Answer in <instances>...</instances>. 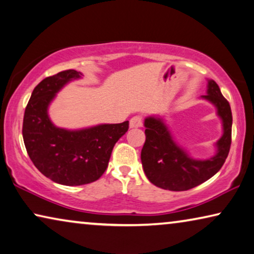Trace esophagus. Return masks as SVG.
<instances>
[{"label": "esophagus", "mask_w": 254, "mask_h": 254, "mask_svg": "<svg viewBox=\"0 0 254 254\" xmlns=\"http://www.w3.org/2000/svg\"><path fill=\"white\" fill-rule=\"evenodd\" d=\"M142 126V120L140 116H133L130 120V127L131 128H135V127H140Z\"/></svg>", "instance_id": "34e87169"}]
</instances>
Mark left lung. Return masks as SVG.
Segmentation results:
<instances>
[{"label": "left lung", "mask_w": 254, "mask_h": 254, "mask_svg": "<svg viewBox=\"0 0 254 254\" xmlns=\"http://www.w3.org/2000/svg\"><path fill=\"white\" fill-rule=\"evenodd\" d=\"M200 98L214 106L222 126V135L214 143L215 153L205 160L191 157L178 145L163 116H148L143 121L146 141L141 163L155 186L172 191L188 190L209 180L224 165L232 143V109L213 79H207L206 94Z\"/></svg>", "instance_id": "left-lung-1"}]
</instances>
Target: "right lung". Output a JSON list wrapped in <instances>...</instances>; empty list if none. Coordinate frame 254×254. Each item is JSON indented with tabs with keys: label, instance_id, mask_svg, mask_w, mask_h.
Returning <instances> with one entry per match:
<instances>
[{
	"label": "right lung",
	"instance_id": "1",
	"mask_svg": "<svg viewBox=\"0 0 254 254\" xmlns=\"http://www.w3.org/2000/svg\"><path fill=\"white\" fill-rule=\"evenodd\" d=\"M82 76L81 71L68 69L40 82L33 90L22 123V138L34 165L49 179L65 186L99 179L115 143L128 128V121L76 130L55 126L49 106L64 86Z\"/></svg>",
	"mask_w": 254,
	"mask_h": 254
}]
</instances>
